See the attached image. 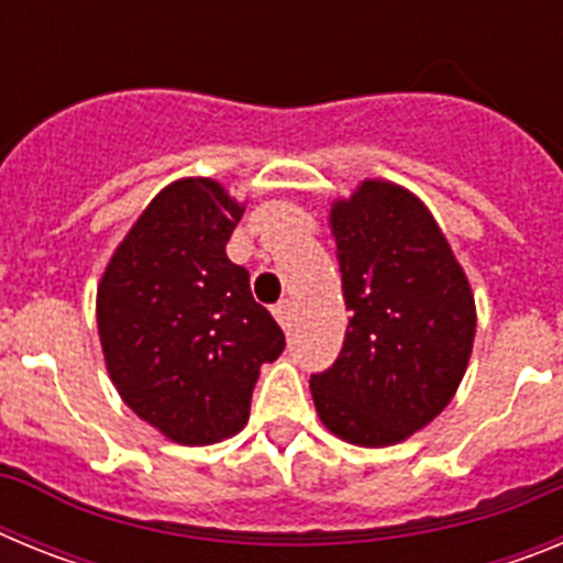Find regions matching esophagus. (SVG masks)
<instances>
[{"label":"esophagus","mask_w":563,"mask_h":563,"mask_svg":"<svg viewBox=\"0 0 563 563\" xmlns=\"http://www.w3.org/2000/svg\"><path fill=\"white\" fill-rule=\"evenodd\" d=\"M273 316H276V321L285 327V330H290V321H292V305H290V301H282V305L273 307Z\"/></svg>","instance_id":"34e87169"}]
</instances>
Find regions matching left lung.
<instances>
[{"instance_id": "8db88e82", "label": "left lung", "mask_w": 563, "mask_h": 563, "mask_svg": "<svg viewBox=\"0 0 563 563\" xmlns=\"http://www.w3.org/2000/svg\"><path fill=\"white\" fill-rule=\"evenodd\" d=\"M330 228L350 327L310 391L332 434L383 449L454 397L474 350V292L429 208L395 183L363 180L332 206Z\"/></svg>"}]
</instances>
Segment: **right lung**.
<instances>
[{
  "instance_id": "obj_1",
  "label": "right lung",
  "mask_w": 563,
  "mask_h": 563,
  "mask_svg": "<svg viewBox=\"0 0 563 563\" xmlns=\"http://www.w3.org/2000/svg\"><path fill=\"white\" fill-rule=\"evenodd\" d=\"M245 206L208 177L163 188L109 258L98 335L114 389L180 445L245 429L262 363L285 332L253 301L251 276L225 245Z\"/></svg>"
}]
</instances>
